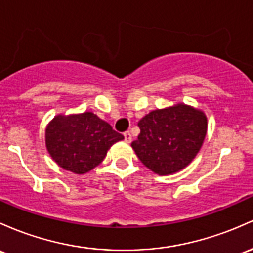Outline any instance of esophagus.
<instances>
[{
  "label": "esophagus",
  "mask_w": 253,
  "mask_h": 253,
  "mask_svg": "<svg viewBox=\"0 0 253 253\" xmlns=\"http://www.w3.org/2000/svg\"><path fill=\"white\" fill-rule=\"evenodd\" d=\"M124 137H125V141H127V143H131L132 140V134L129 131H126L124 133Z\"/></svg>",
  "instance_id": "1"
}]
</instances>
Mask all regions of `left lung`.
<instances>
[{
    "instance_id": "8db88e82",
    "label": "left lung",
    "mask_w": 253,
    "mask_h": 253,
    "mask_svg": "<svg viewBox=\"0 0 253 253\" xmlns=\"http://www.w3.org/2000/svg\"><path fill=\"white\" fill-rule=\"evenodd\" d=\"M132 148L144 166L158 175L185 168L196 157L207 134V118L185 104L149 113L138 122Z\"/></svg>"
}]
</instances>
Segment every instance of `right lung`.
Wrapping results in <instances>:
<instances>
[{
	"instance_id": "add662e5",
	"label": "right lung",
	"mask_w": 253,
	"mask_h": 253,
	"mask_svg": "<svg viewBox=\"0 0 253 253\" xmlns=\"http://www.w3.org/2000/svg\"><path fill=\"white\" fill-rule=\"evenodd\" d=\"M124 135L93 113L59 115L45 129V143L52 160L66 170L84 174L104 160L107 151Z\"/></svg>"
}]
</instances>
